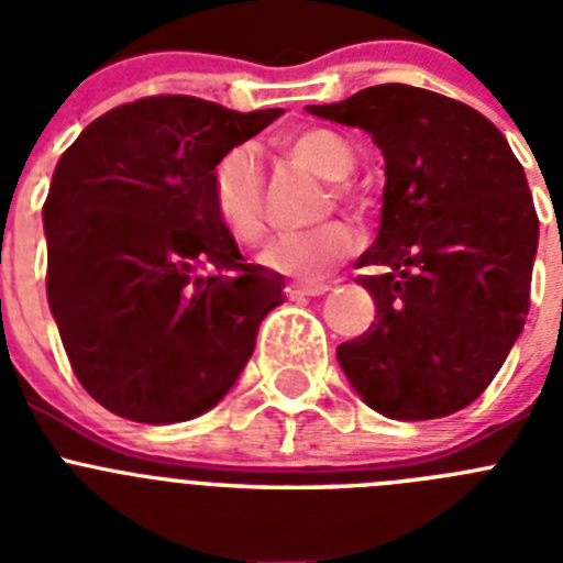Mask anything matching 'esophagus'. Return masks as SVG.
Masks as SVG:
<instances>
[{
	"instance_id": "obj_1",
	"label": "esophagus",
	"mask_w": 563,
	"mask_h": 563,
	"mask_svg": "<svg viewBox=\"0 0 563 563\" xmlns=\"http://www.w3.org/2000/svg\"><path fill=\"white\" fill-rule=\"evenodd\" d=\"M330 290V285H321V282H292L285 287L287 298H310V296H324Z\"/></svg>"
}]
</instances>
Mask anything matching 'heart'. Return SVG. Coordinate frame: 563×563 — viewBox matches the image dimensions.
I'll use <instances>...</instances> for the list:
<instances>
[{
	"mask_svg": "<svg viewBox=\"0 0 563 563\" xmlns=\"http://www.w3.org/2000/svg\"><path fill=\"white\" fill-rule=\"evenodd\" d=\"M292 161L330 183L346 180L355 168V154L341 134L330 129H301L287 137ZM211 200L220 220L239 242H256L265 231V177L251 146H236L220 157L211 174ZM357 236L346 222H327L305 233H287L267 242L258 253L262 265L290 276L316 278L350 256Z\"/></svg>",
	"mask_w": 563,
	"mask_h": 563,
	"instance_id": "obj_1",
	"label": "heart"
}]
</instances>
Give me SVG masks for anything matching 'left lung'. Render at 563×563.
Here are the masks:
<instances>
[{
    "label": "left lung",
    "mask_w": 563,
    "mask_h": 563,
    "mask_svg": "<svg viewBox=\"0 0 563 563\" xmlns=\"http://www.w3.org/2000/svg\"><path fill=\"white\" fill-rule=\"evenodd\" d=\"M372 134L386 161L380 231L357 267L375 321L338 346L352 389L391 420L465 409L521 335L539 217L505 134L467 103L406 84L307 107Z\"/></svg>",
    "instance_id": "8db88e82"
}]
</instances>
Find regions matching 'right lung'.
<instances>
[{"label":"right lung","mask_w":563,"mask_h":563,"mask_svg":"<svg viewBox=\"0 0 563 563\" xmlns=\"http://www.w3.org/2000/svg\"><path fill=\"white\" fill-rule=\"evenodd\" d=\"M282 109L191 96L109 109L62 154L44 200L47 301L73 372L112 415L200 417L231 391L282 276L247 265L211 200L225 152Z\"/></svg>","instance_id":"right-lung-1"}]
</instances>
